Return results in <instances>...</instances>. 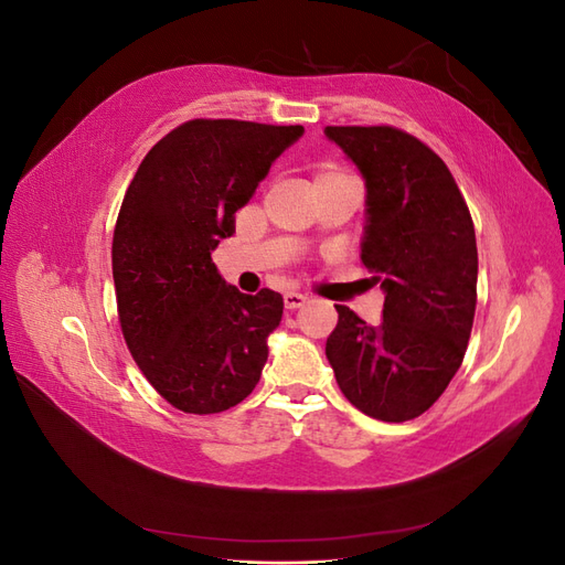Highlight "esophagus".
I'll use <instances>...</instances> for the list:
<instances>
[{
	"mask_svg": "<svg viewBox=\"0 0 565 565\" xmlns=\"http://www.w3.org/2000/svg\"><path fill=\"white\" fill-rule=\"evenodd\" d=\"M282 301H285V309L297 311V309H301V306H303L306 301H309V297L301 295V292H285Z\"/></svg>",
	"mask_w": 565,
	"mask_h": 565,
	"instance_id": "1",
	"label": "esophagus"
}]
</instances>
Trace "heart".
Here are the masks:
<instances>
[{
  "label": "heart",
  "mask_w": 565,
  "mask_h": 565,
  "mask_svg": "<svg viewBox=\"0 0 565 565\" xmlns=\"http://www.w3.org/2000/svg\"><path fill=\"white\" fill-rule=\"evenodd\" d=\"M341 179H353L351 174H347V172H341V169H322V172L316 177V183L318 181H341Z\"/></svg>",
  "instance_id": "obj_1"
}]
</instances>
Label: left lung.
Listing matches in <instances>:
<instances>
[{"instance_id": "obj_1", "label": "left lung", "mask_w": 565, "mask_h": 565, "mask_svg": "<svg viewBox=\"0 0 565 565\" xmlns=\"http://www.w3.org/2000/svg\"><path fill=\"white\" fill-rule=\"evenodd\" d=\"M324 136L365 181L361 262L384 289L380 324L337 306L324 355L361 413L415 419L467 351L478 278L473 221L446 162L415 136L393 127H324Z\"/></svg>"}]
</instances>
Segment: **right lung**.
Masks as SVG:
<instances>
[{"instance_id":"obj_1","label":"right lung","mask_w":565,"mask_h":565,"mask_svg":"<svg viewBox=\"0 0 565 565\" xmlns=\"http://www.w3.org/2000/svg\"><path fill=\"white\" fill-rule=\"evenodd\" d=\"M301 136L299 125L193 119L150 148L127 188L113 235L119 324L146 380L183 413H224L259 384L282 297L243 295L212 252Z\"/></svg>"}]
</instances>
